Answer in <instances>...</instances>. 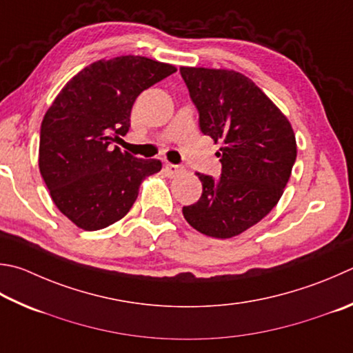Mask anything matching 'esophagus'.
I'll use <instances>...</instances> for the list:
<instances>
[{
    "label": "esophagus",
    "mask_w": 353,
    "mask_h": 353,
    "mask_svg": "<svg viewBox=\"0 0 353 353\" xmlns=\"http://www.w3.org/2000/svg\"><path fill=\"white\" fill-rule=\"evenodd\" d=\"M165 171H166V176L171 177V179L185 174V168H183V166L172 165V163H165Z\"/></svg>",
    "instance_id": "34e87169"
}]
</instances>
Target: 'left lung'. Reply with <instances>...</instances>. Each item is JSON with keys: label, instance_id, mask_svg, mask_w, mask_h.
<instances>
[{"label": "left lung", "instance_id": "8db88e82", "mask_svg": "<svg viewBox=\"0 0 353 353\" xmlns=\"http://www.w3.org/2000/svg\"><path fill=\"white\" fill-rule=\"evenodd\" d=\"M205 136L222 142L214 179L197 172L202 196L182 213L191 227L227 239L258 223L283 196L296 160V140L285 115L234 70L181 68Z\"/></svg>", "mask_w": 353, "mask_h": 353}]
</instances>
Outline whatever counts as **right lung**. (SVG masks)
<instances>
[{"label": "right lung", "instance_id": "right-lung-1", "mask_svg": "<svg viewBox=\"0 0 353 353\" xmlns=\"http://www.w3.org/2000/svg\"><path fill=\"white\" fill-rule=\"evenodd\" d=\"M176 68L146 57L100 60L80 70L57 95L40 130V172L54 203L88 232L120 221L145 177L162 170L114 142L130 130L140 92Z\"/></svg>", "mask_w": 353, "mask_h": 353}]
</instances>
